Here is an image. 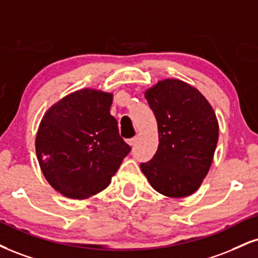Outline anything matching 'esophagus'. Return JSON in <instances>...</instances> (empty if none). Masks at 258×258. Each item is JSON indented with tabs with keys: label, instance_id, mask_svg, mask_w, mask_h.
Segmentation results:
<instances>
[{
	"label": "esophagus",
	"instance_id": "34e87169",
	"mask_svg": "<svg viewBox=\"0 0 258 258\" xmlns=\"http://www.w3.org/2000/svg\"><path fill=\"white\" fill-rule=\"evenodd\" d=\"M137 137H133V138H131V139H128V144L131 145V147H135L136 145V143H137Z\"/></svg>",
	"mask_w": 258,
	"mask_h": 258
}]
</instances>
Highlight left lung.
Returning <instances> with one entry per match:
<instances>
[{"label":"left lung","mask_w":258,"mask_h":258,"mask_svg":"<svg viewBox=\"0 0 258 258\" xmlns=\"http://www.w3.org/2000/svg\"><path fill=\"white\" fill-rule=\"evenodd\" d=\"M145 98L157 120L159 148L141 163L142 172L164 196H190L209 172L218 144L214 109L196 88L178 79L161 80Z\"/></svg>","instance_id":"obj_1"}]
</instances>
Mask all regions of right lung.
I'll list each match as a JSON object with an SVG mask.
<instances>
[{
    "mask_svg": "<svg viewBox=\"0 0 258 258\" xmlns=\"http://www.w3.org/2000/svg\"><path fill=\"white\" fill-rule=\"evenodd\" d=\"M113 95L83 89L43 116L36 154L46 181L61 195L84 200L104 190L131 151L110 115Z\"/></svg>",
    "mask_w": 258,
    "mask_h": 258,
    "instance_id": "1",
    "label": "right lung"
}]
</instances>
